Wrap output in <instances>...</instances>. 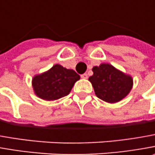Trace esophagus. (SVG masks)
I'll return each mask as SVG.
<instances>
[{"label":"esophagus","mask_w":155,"mask_h":155,"mask_svg":"<svg viewBox=\"0 0 155 155\" xmlns=\"http://www.w3.org/2000/svg\"><path fill=\"white\" fill-rule=\"evenodd\" d=\"M81 77L82 78V79H87V74H81Z\"/></svg>","instance_id":"obj_1"}]
</instances>
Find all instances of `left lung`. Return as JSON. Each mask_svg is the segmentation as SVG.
Masks as SVG:
<instances>
[{"mask_svg":"<svg viewBox=\"0 0 155 155\" xmlns=\"http://www.w3.org/2000/svg\"><path fill=\"white\" fill-rule=\"evenodd\" d=\"M94 74L89 77V81L94 87L99 99L107 103H117L130 94L133 87V80L117 69L109 63H101L99 67L93 68Z\"/></svg>","mask_w":155,"mask_h":155,"instance_id":"8db88e82","label":"left lung"}]
</instances>
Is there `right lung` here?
I'll use <instances>...</instances> for the list:
<instances>
[{
    "label": "right lung",
    "instance_id": "add662e5",
    "mask_svg": "<svg viewBox=\"0 0 155 155\" xmlns=\"http://www.w3.org/2000/svg\"><path fill=\"white\" fill-rule=\"evenodd\" d=\"M80 80V75L73 69H67L60 64H56L51 69L32 79L35 94L45 100H56L69 94L74 83Z\"/></svg>",
    "mask_w": 155,
    "mask_h": 155
}]
</instances>
